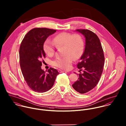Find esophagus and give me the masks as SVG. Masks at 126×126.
Listing matches in <instances>:
<instances>
[{"instance_id":"34e87169","label":"esophagus","mask_w":126,"mask_h":126,"mask_svg":"<svg viewBox=\"0 0 126 126\" xmlns=\"http://www.w3.org/2000/svg\"><path fill=\"white\" fill-rule=\"evenodd\" d=\"M58 72H59V73H64V72H66V71H62V70H60V69H58Z\"/></svg>"}]
</instances>
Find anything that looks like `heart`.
Here are the masks:
<instances>
[{
  "instance_id": "b5f03b06",
  "label": "heart",
  "mask_w": 126,
  "mask_h": 126,
  "mask_svg": "<svg viewBox=\"0 0 126 126\" xmlns=\"http://www.w3.org/2000/svg\"><path fill=\"white\" fill-rule=\"evenodd\" d=\"M84 45L83 39L80 34L64 32L56 35L53 41L47 38L44 43L43 49L48 56H52L55 53L56 47H63V55L64 56L56 58L52 64L58 68L69 70L74 58L78 59L82 56Z\"/></svg>"
}]
</instances>
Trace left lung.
<instances>
[{"label":"left lung","instance_id":"left-lung-1","mask_svg":"<svg viewBox=\"0 0 126 126\" xmlns=\"http://www.w3.org/2000/svg\"><path fill=\"white\" fill-rule=\"evenodd\" d=\"M77 31L85 37L84 51L77 64L78 68L83 72L79 75L78 80L72 86L77 92L84 94L93 89L99 82L104 69L105 56L100 39L95 33L88 29Z\"/></svg>","mask_w":126,"mask_h":126}]
</instances>
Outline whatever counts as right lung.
<instances>
[{
	"label": "right lung",
	"instance_id": "right-lung-1",
	"mask_svg": "<svg viewBox=\"0 0 126 126\" xmlns=\"http://www.w3.org/2000/svg\"><path fill=\"white\" fill-rule=\"evenodd\" d=\"M56 30L47 28H34L24 36L19 47V64L22 74L28 85L34 91L43 93L53 86L59 74L50 67L47 72L41 66L46 57L43 49L45 41Z\"/></svg>",
	"mask_w": 126,
	"mask_h": 126
}]
</instances>
